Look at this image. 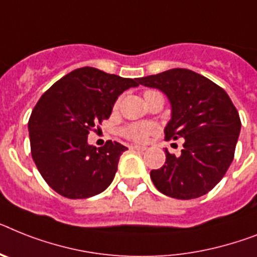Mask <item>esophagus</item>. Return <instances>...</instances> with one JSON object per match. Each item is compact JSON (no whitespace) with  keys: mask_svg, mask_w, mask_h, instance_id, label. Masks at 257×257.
Instances as JSON below:
<instances>
[{"mask_svg":"<svg viewBox=\"0 0 257 257\" xmlns=\"http://www.w3.org/2000/svg\"><path fill=\"white\" fill-rule=\"evenodd\" d=\"M131 150H137V151H146L147 147H143V146H137V144H133L131 146Z\"/></svg>","mask_w":257,"mask_h":257,"instance_id":"34e87169","label":"esophagus"}]
</instances>
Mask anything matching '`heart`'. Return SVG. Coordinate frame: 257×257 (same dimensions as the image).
<instances>
[{
	"label": "heart",
	"mask_w": 257,
	"mask_h": 257,
	"mask_svg": "<svg viewBox=\"0 0 257 257\" xmlns=\"http://www.w3.org/2000/svg\"><path fill=\"white\" fill-rule=\"evenodd\" d=\"M155 92V90H147L146 93ZM118 105V103H116ZM156 131V126L150 122H137L131 123L123 128V135L134 142H146L150 135Z\"/></svg>",
	"instance_id": "obj_1"
}]
</instances>
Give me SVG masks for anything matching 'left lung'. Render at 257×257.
Instances as JSON below:
<instances>
[{"label":"left lung","mask_w":257,"mask_h":257,"mask_svg":"<svg viewBox=\"0 0 257 257\" xmlns=\"http://www.w3.org/2000/svg\"><path fill=\"white\" fill-rule=\"evenodd\" d=\"M158 88L172 105L165 141L184 138L181 154L165 150V164L152 169L156 189L177 200L198 198L213 189L232 163L240 133V118L228 94L196 72L175 68L139 78Z\"/></svg>","instance_id":"1"}]
</instances>
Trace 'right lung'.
<instances>
[{
  "instance_id": "1",
  "label": "right lung",
  "mask_w": 257,
  "mask_h": 257,
  "mask_svg": "<svg viewBox=\"0 0 257 257\" xmlns=\"http://www.w3.org/2000/svg\"><path fill=\"white\" fill-rule=\"evenodd\" d=\"M138 85V78L84 67L43 93L30 115V146L38 171L55 192L88 198L111 184L127 147L107 141L97 148L89 146L88 135L109 119L118 95Z\"/></svg>"
}]
</instances>
